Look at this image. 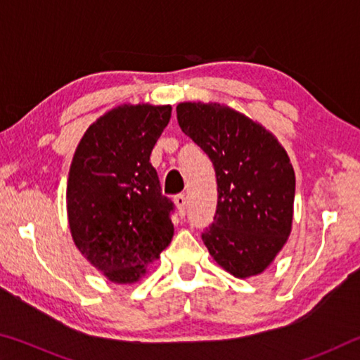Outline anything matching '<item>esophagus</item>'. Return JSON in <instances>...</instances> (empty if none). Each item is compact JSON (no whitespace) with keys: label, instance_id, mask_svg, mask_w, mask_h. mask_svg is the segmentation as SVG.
Instances as JSON below:
<instances>
[{"label":"esophagus","instance_id":"1","mask_svg":"<svg viewBox=\"0 0 360 360\" xmlns=\"http://www.w3.org/2000/svg\"><path fill=\"white\" fill-rule=\"evenodd\" d=\"M174 203H176V208H178V212L181 216L186 214V208H187V197L184 193H178L174 197Z\"/></svg>","mask_w":360,"mask_h":360}]
</instances>
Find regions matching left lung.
Masks as SVG:
<instances>
[{
  "label": "left lung",
  "instance_id": "8db88e82",
  "mask_svg": "<svg viewBox=\"0 0 360 360\" xmlns=\"http://www.w3.org/2000/svg\"><path fill=\"white\" fill-rule=\"evenodd\" d=\"M176 112L216 172V214L203 243L233 276L259 275L290 233L295 174L288 154L264 127L217 103H181Z\"/></svg>",
  "mask_w": 360,
  "mask_h": 360
}]
</instances>
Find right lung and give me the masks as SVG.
I'll return each mask as SVG.
<instances>
[{
  "mask_svg": "<svg viewBox=\"0 0 360 360\" xmlns=\"http://www.w3.org/2000/svg\"><path fill=\"white\" fill-rule=\"evenodd\" d=\"M169 117L172 106L115 108L89 127L72 157V240L109 281H138L173 238L174 203L149 162Z\"/></svg>",
  "mask_w": 360,
  "mask_h": 360,
  "instance_id": "add662e5",
  "label": "right lung"
}]
</instances>
